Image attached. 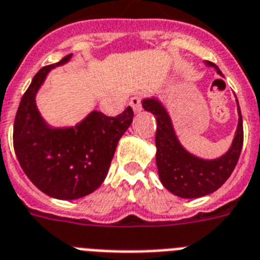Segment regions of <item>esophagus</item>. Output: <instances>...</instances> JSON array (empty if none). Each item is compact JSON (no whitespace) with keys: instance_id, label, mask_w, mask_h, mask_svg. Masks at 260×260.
<instances>
[{"instance_id":"esophagus-1","label":"esophagus","mask_w":260,"mask_h":260,"mask_svg":"<svg viewBox=\"0 0 260 260\" xmlns=\"http://www.w3.org/2000/svg\"><path fill=\"white\" fill-rule=\"evenodd\" d=\"M141 101H142V98H141L140 95H136V96H133L132 99H130V106H132L133 110H134V113H138V111H141V109H142Z\"/></svg>"}]
</instances>
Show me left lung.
Segmentation results:
<instances>
[{
    "label": "left lung",
    "mask_w": 260,
    "mask_h": 260,
    "mask_svg": "<svg viewBox=\"0 0 260 260\" xmlns=\"http://www.w3.org/2000/svg\"><path fill=\"white\" fill-rule=\"evenodd\" d=\"M223 76L219 67L207 61ZM238 103L239 122L230 150L219 158L203 159L186 151L174 133L172 119L164 105L157 98L143 99V109L154 115L157 120L155 132V162L159 180L169 192L182 199H197L207 196L223 185L235 169L243 147V119Z\"/></svg>",
    "instance_id": "1"
}]
</instances>
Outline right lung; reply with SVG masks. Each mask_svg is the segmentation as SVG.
<instances>
[{"label":"right lung","mask_w":260,"mask_h":260,"mask_svg":"<svg viewBox=\"0 0 260 260\" xmlns=\"http://www.w3.org/2000/svg\"><path fill=\"white\" fill-rule=\"evenodd\" d=\"M71 56L35 75L20 102L13 127L14 151L24 173L41 192L59 200L80 199L102 185L118 141L134 117L128 106L117 117L92 111L74 127H51L37 110L36 94L48 72Z\"/></svg>","instance_id":"add662e5"}]
</instances>
